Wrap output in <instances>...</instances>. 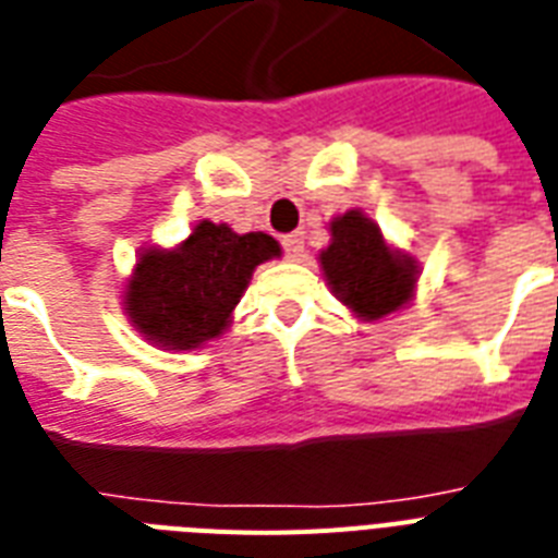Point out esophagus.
Masks as SVG:
<instances>
[{
	"label": "esophagus",
	"instance_id": "1",
	"mask_svg": "<svg viewBox=\"0 0 558 558\" xmlns=\"http://www.w3.org/2000/svg\"><path fill=\"white\" fill-rule=\"evenodd\" d=\"M282 247H284V256L291 258V262H300L302 253H305V239L300 233H291L282 239Z\"/></svg>",
	"mask_w": 558,
	"mask_h": 558
}]
</instances>
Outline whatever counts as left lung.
Instances as JSON below:
<instances>
[{"instance_id":"left-lung-1","label":"left lung","mask_w":558,"mask_h":558,"mask_svg":"<svg viewBox=\"0 0 558 558\" xmlns=\"http://www.w3.org/2000/svg\"><path fill=\"white\" fill-rule=\"evenodd\" d=\"M319 265L333 296L365 323L409 305L417 284V262L389 247L363 209L333 218L331 244L319 253Z\"/></svg>"}]
</instances>
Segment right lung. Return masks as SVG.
I'll return each instance as SVG.
<instances>
[{
	"label": "right lung",
	"mask_w": 558,
	"mask_h": 558,
	"mask_svg": "<svg viewBox=\"0 0 558 558\" xmlns=\"http://www.w3.org/2000/svg\"><path fill=\"white\" fill-rule=\"evenodd\" d=\"M276 256L274 235L198 221L172 251L141 253L123 293L129 323L163 351L198 349L225 331L253 270Z\"/></svg>",
	"instance_id": "right-lung-1"
}]
</instances>
